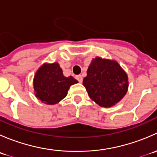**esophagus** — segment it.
Segmentation results:
<instances>
[{"mask_svg":"<svg viewBox=\"0 0 157 157\" xmlns=\"http://www.w3.org/2000/svg\"><path fill=\"white\" fill-rule=\"evenodd\" d=\"M76 79H77V80L80 82V83H82V82H83V77H82L81 75L76 76Z\"/></svg>","mask_w":157,"mask_h":157,"instance_id":"1","label":"esophagus"}]
</instances>
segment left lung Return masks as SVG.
I'll use <instances>...</instances> for the list:
<instances>
[{
  "instance_id": "1",
  "label": "left lung",
  "mask_w": 157,
  "mask_h": 157,
  "mask_svg": "<svg viewBox=\"0 0 157 157\" xmlns=\"http://www.w3.org/2000/svg\"><path fill=\"white\" fill-rule=\"evenodd\" d=\"M83 85L90 99L109 108L121 100L128 90L127 73L115 60L96 57L89 65Z\"/></svg>"
}]
</instances>
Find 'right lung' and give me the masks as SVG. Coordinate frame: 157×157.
<instances>
[{"instance_id":"right-lung-1","label":"right lung","mask_w":157,"mask_h":157,"mask_svg":"<svg viewBox=\"0 0 157 157\" xmlns=\"http://www.w3.org/2000/svg\"><path fill=\"white\" fill-rule=\"evenodd\" d=\"M77 83L72 76H64L58 62L44 63L33 78L35 96L43 103L55 105L66 97L70 86Z\"/></svg>"}]
</instances>
